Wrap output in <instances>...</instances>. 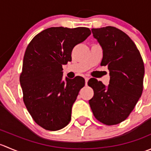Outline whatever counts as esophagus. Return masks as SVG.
<instances>
[{
	"instance_id": "obj_1",
	"label": "esophagus",
	"mask_w": 151,
	"mask_h": 151,
	"mask_svg": "<svg viewBox=\"0 0 151 151\" xmlns=\"http://www.w3.org/2000/svg\"><path fill=\"white\" fill-rule=\"evenodd\" d=\"M88 80H89V77H85V85L88 84Z\"/></svg>"
}]
</instances>
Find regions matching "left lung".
<instances>
[{
	"instance_id": "1",
	"label": "left lung",
	"mask_w": 151,
	"mask_h": 151,
	"mask_svg": "<svg viewBox=\"0 0 151 151\" xmlns=\"http://www.w3.org/2000/svg\"><path fill=\"white\" fill-rule=\"evenodd\" d=\"M91 30L102 48L101 66L108 67L110 80L106 86L90 79L88 85L94 95L89 104L99 121L109 126L118 124L128 118L140 98L144 63L135 44L122 30L112 26Z\"/></svg>"
}]
</instances>
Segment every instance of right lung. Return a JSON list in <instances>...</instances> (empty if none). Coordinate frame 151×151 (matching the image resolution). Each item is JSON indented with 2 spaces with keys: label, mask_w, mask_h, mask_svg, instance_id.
<instances>
[{
  "label": "right lung",
  "mask_w": 151,
  "mask_h": 151,
  "mask_svg": "<svg viewBox=\"0 0 151 151\" xmlns=\"http://www.w3.org/2000/svg\"><path fill=\"white\" fill-rule=\"evenodd\" d=\"M91 33L84 27H52L36 35L27 47L19 77L23 101L45 129L59 130L71 121V107L85 80L77 76L63 81L62 66L71 61L73 48Z\"/></svg>",
  "instance_id": "right-lung-1"
}]
</instances>
